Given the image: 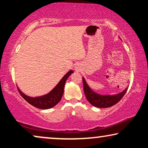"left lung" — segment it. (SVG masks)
Returning <instances> with one entry per match:
<instances>
[{
    "instance_id": "8db88e82",
    "label": "left lung",
    "mask_w": 148,
    "mask_h": 148,
    "mask_svg": "<svg viewBox=\"0 0 148 148\" xmlns=\"http://www.w3.org/2000/svg\"><path fill=\"white\" fill-rule=\"evenodd\" d=\"M83 84H84V91L87 100L91 104L98 108H108L114 106L122 99L128 89V88H127L122 92L113 96H110V95L104 96L94 92L88 86L84 77H83Z\"/></svg>"
}]
</instances>
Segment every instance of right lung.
Segmentation results:
<instances>
[{"label":"right lung","instance_id":"1","mask_svg":"<svg viewBox=\"0 0 148 148\" xmlns=\"http://www.w3.org/2000/svg\"><path fill=\"white\" fill-rule=\"evenodd\" d=\"M73 73V71L72 70L69 71L67 73L64 75V76L58 82V84L55 86V88L50 91L48 94L44 95V96L32 98V97L27 96L25 94H24L23 92H21L19 88H17L18 91H19L21 96L32 106L40 109L51 108L56 106L61 100L64 92V87L65 85L66 81L69 76Z\"/></svg>","mask_w":148,"mask_h":148}]
</instances>
